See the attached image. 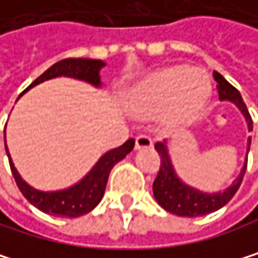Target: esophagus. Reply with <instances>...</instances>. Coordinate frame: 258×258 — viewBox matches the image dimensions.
I'll return each mask as SVG.
<instances>
[{
    "label": "esophagus",
    "instance_id": "esophagus-1",
    "mask_svg": "<svg viewBox=\"0 0 258 258\" xmlns=\"http://www.w3.org/2000/svg\"><path fill=\"white\" fill-rule=\"evenodd\" d=\"M154 146V141L148 135H138L135 138V149L143 151V149H151Z\"/></svg>",
    "mask_w": 258,
    "mask_h": 258
}]
</instances>
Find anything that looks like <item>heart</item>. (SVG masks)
I'll use <instances>...</instances> for the list:
<instances>
[{"label": "heart", "mask_w": 258, "mask_h": 258, "mask_svg": "<svg viewBox=\"0 0 258 258\" xmlns=\"http://www.w3.org/2000/svg\"><path fill=\"white\" fill-rule=\"evenodd\" d=\"M212 92L208 75L183 64L160 68L135 83L126 92V103L137 117L148 118L166 110V121L178 126L197 118Z\"/></svg>", "instance_id": "heart-1"}]
</instances>
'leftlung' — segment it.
Returning <instances> with one entry per match:
<instances>
[{"instance_id": "1", "label": "left lung", "mask_w": 258, "mask_h": 258, "mask_svg": "<svg viewBox=\"0 0 258 258\" xmlns=\"http://www.w3.org/2000/svg\"><path fill=\"white\" fill-rule=\"evenodd\" d=\"M214 80L217 81V91H218V100L220 101H231L237 106V109L241 112L244 117V121L248 124V131H252V118L246 109V104L243 103V98L237 89L229 84L220 74L214 72ZM251 148V137L248 138V149H246V160L241 167L238 177L225 189L218 192H205L194 186L186 184L175 172V167L171 160L169 149H167V141L157 143L155 149L161 158L160 171L157 174V178L154 180V197L157 203L166 209L167 212L180 215V217H200L211 214L214 211H218L223 208L234 196L237 189L241 184V180L246 172V163H248V152Z\"/></svg>"}]
</instances>
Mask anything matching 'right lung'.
<instances>
[{"label": "right lung", "mask_w": 258, "mask_h": 258, "mask_svg": "<svg viewBox=\"0 0 258 258\" xmlns=\"http://www.w3.org/2000/svg\"><path fill=\"white\" fill-rule=\"evenodd\" d=\"M104 66H106V62L101 59H91V58L61 59V61L55 62L53 66H50L43 75L38 77L24 92H27L29 89L35 87L36 84L44 83L52 78H58V77L75 78V80L89 83L94 87L100 89L103 86L100 72ZM134 145H135V140L129 138L120 148L107 151L106 154H103L98 158V161L94 164L92 169L89 171L78 183H75L66 189H59V190H40V189H35L33 186H30L26 180H23V177L17 171V167L9 154L7 145H6V152L9 157L12 174H14V178H15L20 190L35 208H38L46 214H50V215L75 218V217L91 212L101 202L112 167L118 161H121L134 149Z\"/></svg>", "instance_id": "obj_1"}]
</instances>
